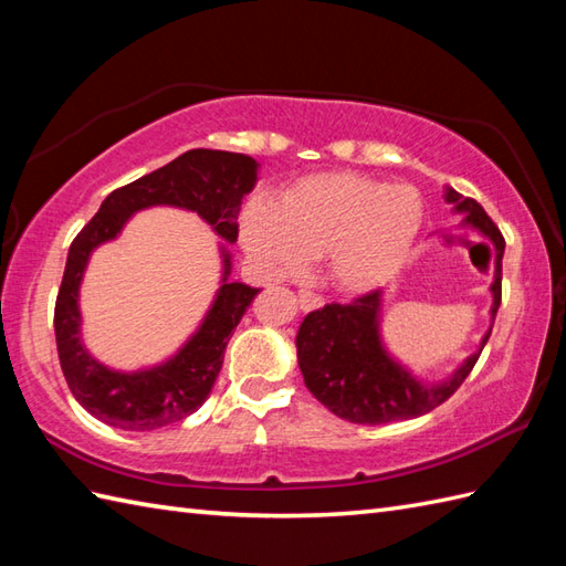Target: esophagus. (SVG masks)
Instances as JSON below:
<instances>
[{
    "label": "esophagus",
    "mask_w": 566,
    "mask_h": 566,
    "mask_svg": "<svg viewBox=\"0 0 566 566\" xmlns=\"http://www.w3.org/2000/svg\"><path fill=\"white\" fill-rule=\"evenodd\" d=\"M297 303H300V310L310 312V310H319L324 305V300L319 295H315V293H310V291H300Z\"/></svg>",
    "instance_id": "obj_1"
}]
</instances>
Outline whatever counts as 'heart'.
I'll use <instances>...</instances> for the list:
<instances>
[{"instance_id":"b5f03b06","label":"heart","mask_w":566,"mask_h":566,"mask_svg":"<svg viewBox=\"0 0 566 566\" xmlns=\"http://www.w3.org/2000/svg\"><path fill=\"white\" fill-rule=\"evenodd\" d=\"M423 224V203L409 186L360 174H315L293 184L275 208L254 200L242 212V244L256 266L285 279L307 254L326 259L344 293L378 291L405 266Z\"/></svg>"}]
</instances>
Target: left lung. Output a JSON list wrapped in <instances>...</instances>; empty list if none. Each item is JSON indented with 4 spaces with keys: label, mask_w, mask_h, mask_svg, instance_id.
<instances>
[{
    "label": "left lung",
    "mask_w": 566,
    "mask_h": 566,
    "mask_svg": "<svg viewBox=\"0 0 566 566\" xmlns=\"http://www.w3.org/2000/svg\"><path fill=\"white\" fill-rule=\"evenodd\" d=\"M446 203L464 218L462 228L480 232L494 247L492 324L482 336L480 348L462 360L446 380L423 382L407 366L389 354L382 342V291L354 300L350 305H324L310 312L295 336L297 366L305 385L322 405L350 423H389L429 413L455 392L474 368L484 344L492 334L496 310L501 305V259L504 237L472 198L446 188Z\"/></svg>",
    "instance_id": "1"
}]
</instances>
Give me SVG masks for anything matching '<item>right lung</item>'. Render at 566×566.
<instances>
[{
	"instance_id": "1",
	"label": "right lung",
	"mask_w": 566,
	"mask_h": 566,
	"mask_svg": "<svg viewBox=\"0 0 566 566\" xmlns=\"http://www.w3.org/2000/svg\"><path fill=\"white\" fill-rule=\"evenodd\" d=\"M259 161L222 149H188L161 169L108 193L96 216L74 237L55 303L60 368L74 399L108 426L153 431L181 421L203 405L222 368L224 346L259 287L230 281L232 254L220 244V287L198 329L167 360L140 370H116L96 360L82 338L80 287L94 249L113 242L135 212L169 206L208 222L222 242H237L242 198L256 186Z\"/></svg>"
}]
</instances>
